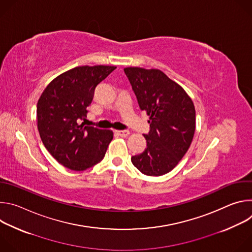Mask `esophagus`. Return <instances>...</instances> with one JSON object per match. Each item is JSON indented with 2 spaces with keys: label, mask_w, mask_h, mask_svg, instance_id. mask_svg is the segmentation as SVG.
<instances>
[{
  "label": "esophagus",
  "mask_w": 252,
  "mask_h": 252,
  "mask_svg": "<svg viewBox=\"0 0 252 252\" xmlns=\"http://www.w3.org/2000/svg\"><path fill=\"white\" fill-rule=\"evenodd\" d=\"M116 133H117L118 135H120V136H123V137H125V136H127V135L129 134V130H127V129H123V130H116Z\"/></svg>",
  "instance_id": "34e87169"
}]
</instances>
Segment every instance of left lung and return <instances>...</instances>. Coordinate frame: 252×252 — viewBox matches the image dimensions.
I'll return each mask as SVG.
<instances>
[{
    "label": "left lung",
    "mask_w": 252,
    "mask_h": 252,
    "mask_svg": "<svg viewBox=\"0 0 252 252\" xmlns=\"http://www.w3.org/2000/svg\"><path fill=\"white\" fill-rule=\"evenodd\" d=\"M139 109L150 116L147 149L131 157L143 174L169 172L188 152L195 130V110L186 91L159 69L126 67Z\"/></svg>",
    "instance_id": "8db88e82"
}]
</instances>
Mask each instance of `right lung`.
I'll return each mask as SVG.
<instances>
[{
	"label": "right lung",
	"mask_w": 252,
	"mask_h": 252,
	"mask_svg": "<svg viewBox=\"0 0 252 252\" xmlns=\"http://www.w3.org/2000/svg\"><path fill=\"white\" fill-rule=\"evenodd\" d=\"M117 66L83 65L53 80L37 105L38 129L48 152L64 167L81 171L98 163L114 133L85 126L95 87Z\"/></svg>",
	"instance_id": "right-lung-1"
}]
</instances>
